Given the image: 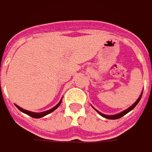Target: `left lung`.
<instances>
[{
	"instance_id": "1",
	"label": "left lung",
	"mask_w": 152,
	"mask_h": 152,
	"mask_svg": "<svg viewBox=\"0 0 152 152\" xmlns=\"http://www.w3.org/2000/svg\"><path fill=\"white\" fill-rule=\"evenodd\" d=\"M142 93H143V92H141V93H140V97H138V99L135 101V102H134L133 104L130 106L129 107H128L127 109H125V110H124V111H122V112H120V113H116V114H113V115H107V114H104V113H102L101 112H99L98 110H97L96 108H94L96 111H97L101 116H102L103 118H107V119H117V118H121V117H123L124 115H125L126 113H128L129 112H130L133 108H134V107L138 104V102H140V98H141V97H142Z\"/></svg>"
}]
</instances>
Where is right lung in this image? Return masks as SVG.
<instances>
[{
  "label": "right lung",
  "mask_w": 152,
  "mask_h": 152,
  "mask_svg": "<svg viewBox=\"0 0 152 152\" xmlns=\"http://www.w3.org/2000/svg\"><path fill=\"white\" fill-rule=\"evenodd\" d=\"M61 102H62V98L60 99V101L59 102V103H58L57 105H55V107H52V108L50 109V110H47V111H45V112H41V113L31 112V111H28V110H26V109L22 108L21 107L18 106L17 104H15V105H16V107H18L21 112H23L24 113H26V114H28V115H29L30 117H32V118H42V117H44V116H45V115H47V114H49V113H52L53 111H55V109L60 106Z\"/></svg>",
  "instance_id": "right-lung-1"
}]
</instances>
